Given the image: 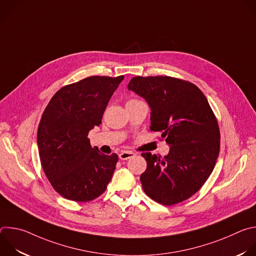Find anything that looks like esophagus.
<instances>
[{
  "label": "esophagus",
  "instance_id": "esophagus-1",
  "mask_svg": "<svg viewBox=\"0 0 256 256\" xmlns=\"http://www.w3.org/2000/svg\"><path fill=\"white\" fill-rule=\"evenodd\" d=\"M134 156V154L130 151H124L120 154V160H128V159H130Z\"/></svg>",
  "mask_w": 256,
  "mask_h": 256
}]
</instances>
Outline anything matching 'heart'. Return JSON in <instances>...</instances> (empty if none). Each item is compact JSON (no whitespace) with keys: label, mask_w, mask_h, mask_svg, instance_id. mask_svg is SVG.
Here are the masks:
<instances>
[{"label":"heart","mask_w":256,"mask_h":256,"mask_svg":"<svg viewBox=\"0 0 256 256\" xmlns=\"http://www.w3.org/2000/svg\"><path fill=\"white\" fill-rule=\"evenodd\" d=\"M130 101H132V100H130Z\"/></svg>","instance_id":"heart-1"}]
</instances>
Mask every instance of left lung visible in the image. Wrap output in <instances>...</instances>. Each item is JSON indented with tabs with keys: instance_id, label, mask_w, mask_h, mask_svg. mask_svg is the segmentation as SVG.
Masks as SVG:
<instances>
[{
	"instance_id": "obj_1",
	"label": "left lung",
	"mask_w": 256,
	"mask_h": 256,
	"mask_svg": "<svg viewBox=\"0 0 256 256\" xmlns=\"http://www.w3.org/2000/svg\"><path fill=\"white\" fill-rule=\"evenodd\" d=\"M128 89L151 108L150 130L162 132L170 147L163 159L142 153L144 194L164 206L194 196L206 181L220 152V130L204 93L192 83L171 77H134Z\"/></svg>"
}]
</instances>
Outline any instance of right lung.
<instances>
[{
	"mask_svg": "<svg viewBox=\"0 0 256 256\" xmlns=\"http://www.w3.org/2000/svg\"><path fill=\"white\" fill-rule=\"evenodd\" d=\"M124 76H93L60 89L48 104L38 130L42 169L56 192L75 202L101 196L118 157L92 148L88 134L101 124Z\"/></svg>",
	"mask_w": 256,
	"mask_h": 256,
	"instance_id": "obj_1",
	"label": "right lung"
}]
</instances>
